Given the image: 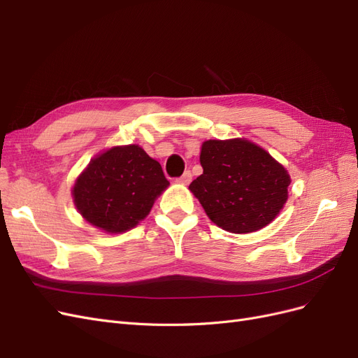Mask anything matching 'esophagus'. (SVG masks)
I'll list each match as a JSON object with an SVG mask.
<instances>
[{"instance_id": "obj_1", "label": "esophagus", "mask_w": 358, "mask_h": 358, "mask_svg": "<svg viewBox=\"0 0 358 358\" xmlns=\"http://www.w3.org/2000/svg\"><path fill=\"white\" fill-rule=\"evenodd\" d=\"M191 179H192V175H191V171L188 170V171L183 173V175H182L180 178H178V179H176V182L182 183V185H188V183L191 182Z\"/></svg>"}]
</instances>
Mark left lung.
<instances>
[{
  "mask_svg": "<svg viewBox=\"0 0 358 358\" xmlns=\"http://www.w3.org/2000/svg\"><path fill=\"white\" fill-rule=\"evenodd\" d=\"M203 175L189 191L222 230L246 234L264 229L288 200L291 178L266 149L246 138L201 143Z\"/></svg>",
  "mask_w": 358,
  "mask_h": 358,
  "instance_id": "left-lung-1",
  "label": "left lung"
}]
</instances>
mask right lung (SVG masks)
I'll return each mask as SVG.
<instances>
[{"instance_id":"1","label":"right lung","mask_w":358,"mask_h":358,"mask_svg":"<svg viewBox=\"0 0 358 358\" xmlns=\"http://www.w3.org/2000/svg\"><path fill=\"white\" fill-rule=\"evenodd\" d=\"M170 182L142 146H113L95 155L74 180L71 196L85 221L109 234L143 221Z\"/></svg>"}]
</instances>
